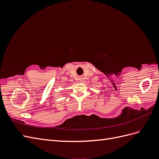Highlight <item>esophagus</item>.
Wrapping results in <instances>:
<instances>
[{
	"mask_svg": "<svg viewBox=\"0 0 159 159\" xmlns=\"http://www.w3.org/2000/svg\"><path fill=\"white\" fill-rule=\"evenodd\" d=\"M79 81H80V82H81V81H82V78H79Z\"/></svg>",
	"mask_w": 159,
	"mask_h": 159,
	"instance_id": "esophagus-1",
	"label": "esophagus"
}]
</instances>
